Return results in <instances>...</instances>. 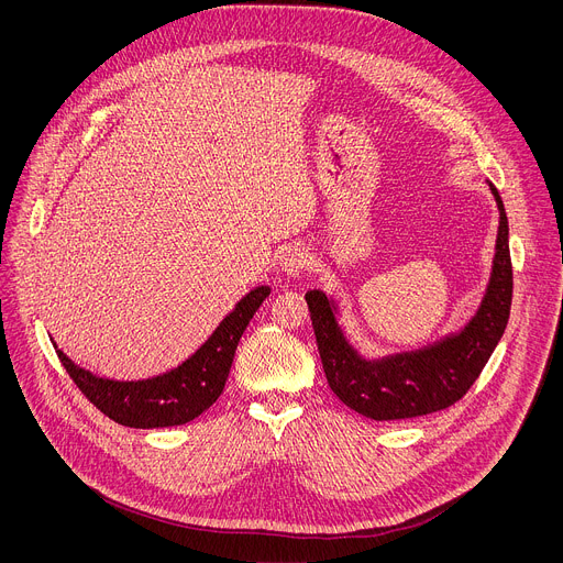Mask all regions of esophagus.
<instances>
[{"mask_svg":"<svg viewBox=\"0 0 563 563\" xmlns=\"http://www.w3.org/2000/svg\"><path fill=\"white\" fill-rule=\"evenodd\" d=\"M278 265H280V272H285L287 276H294V278H296V276H300L305 269H309L311 258H309V254H307L305 247H300V245H289V247L283 250Z\"/></svg>","mask_w":563,"mask_h":563,"instance_id":"esophagus-1","label":"esophagus"}]
</instances>
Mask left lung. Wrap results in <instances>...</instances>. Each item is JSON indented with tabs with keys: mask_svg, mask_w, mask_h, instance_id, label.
Segmentation results:
<instances>
[{
	"mask_svg": "<svg viewBox=\"0 0 563 563\" xmlns=\"http://www.w3.org/2000/svg\"><path fill=\"white\" fill-rule=\"evenodd\" d=\"M490 191L499 207L493 274L484 300L461 332L415 352L365 358L343 334L336 302L320 289L305 294L328 383L354 412L374 421H394L445 410L486 367L506 332L512 305L508 216L495 185Z\"/></svg>",
	"mask_w": 563,
	"mask_h": 563,
	"instance_id": "obj_1",
	"label": "left lung"
}]
</instances>
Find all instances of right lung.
Returning <instances> with one entry per match:
<instances>
[{"instance_id": "1", "label": "right lung", "mask_w": 563, "mask_h": 563, "mask_svg": "<svg viewBox=\"0 0 563 563\" xmlns=\"http://www.w3.org/2000/svg\"><path fill=\"white\" fill-rule=\"evenodd\" d=\"M269 291L267 285L252 289L185 363L142 380L96 376L75 365L55 343L53 345L73 383L115 423L142 430L183 426L211 408L222 394L238 341Z\"/></svg>"}]
</instances>
